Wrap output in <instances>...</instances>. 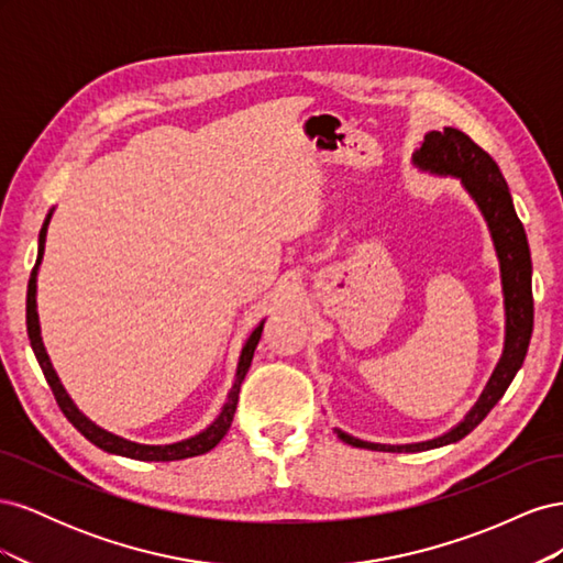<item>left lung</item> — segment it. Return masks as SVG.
<instances>
[{
	"instance_id": "8db88e82",
	"label": "left lung",
	"mask_w": 563,
	"mask_h": 563,
	"mask_svg": "<svg viewBox=\"0 0 563 563\" xmlns=\"http://www.w3.org/2000/svg\"><path fill=\"white\" fill-rule=\"evenodd\" d=\"M413 164L420 172H430L437 176L460 178L467 195L479 207L486 225L490 230L493 246H496L500 261V279L505 296V350L500 362L493 371L490 380L486 383L479 401H476L470 413L460 420L453 430L430 441H418V444H373L345 434L335 428V434L350 446L385 451V453H418L439 446L455 444L467 437L476 424H479L490 408L500 401L509 383L515 380L517 371L523 364L533 333V291H531V251L521 220L515 211L512 195L500 174L498 164L490 159L488 152L476 145L467 133L446 126L444 131H430L424 135L422 145L413 152Z\"/></svg>"
}]
</instances>
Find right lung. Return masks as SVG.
I'll use <instances>...</instances> for the list:
<instances>
[{"label":"right lung","instance_id":"add662e5","mask_svg":"<svg viewBox=\"0 0 563 563\" xmlns=\"http://www.w3.org/2000/svg\"><path fill=\"white\" fill-rule=\"evenodd\" d=\"M51 213L48 211L44 225H42V232H40V251H37V265L35 269H32L30 275V282H27V335H30V345H32V352H35L37 362L44 371V378L51 387V391H54V397L60 406V411L65 413V418L70 420L75 428L87 437L93 446L103 449L108 453H114V455H124V457H131V460H147V463H168V460H183V457H195V455H201V453H209L220 439H223L230 430L232 424V418H234V411H236V401H240V389H242V383L246 378L249 373V366H251V360H253V352H255V345H258L261 340V333H263V323L261 321L258 327L253 329V333L249 335V340L242 347V356H240V364H236V376H234V385L230 389L228 395V401L223 406V411H220V416L209 424L207 430L190 437V439H183V441H176V444H164V446H152V444H139V441H131V439H124L119 434H112L103 428H98V424L93 420H89L87 416H84L79 408L75 406V401L70 399V395H67L65 387L60 385V378L56 376L54 366H51V360L48 354L44 350V343H42V333H40V314H37V272H40V263H42V255H44V242H46V230H48V220H51Z\"/></svg>","mask_w":563,"mask_h":563}]
</instances>
